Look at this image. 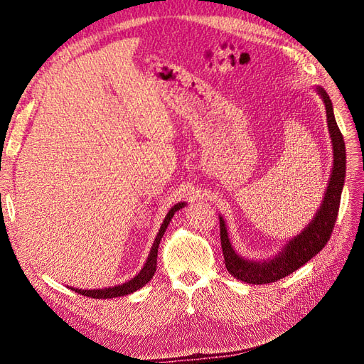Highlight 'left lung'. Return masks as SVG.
Wrapping results in <instances>:
<instances>
[{
	"instance_id": "obj_1",
	"label": "left lung",
	"mask_w": 364,
	"mask_h": 364,
	"mask_svg": "<svg viewBox=\"0 0 364 364\" xmlns=\"http://www.w3.org/2000/svg\"><path fill=\"white\" fill-rule=\"evenodd\" d=\"M316 92L321 95L322 102L325 103L326 123L329 136H331L334 159L323 200L311 222L308 223L296 237L290 238L277 255L261 261H253L243 258L234 250L232 243H230L229 240L225 218L222 215H218L220 240H222L226 269L234 278L243 282L262 285L269 282H277L285 277H289L290 273L302 267L305 262H308L314 255H317L328 243L329 237H331L338 214L341 191H343L345 185L346 149L343 135H341V132L336 123L331 98H329V95L322 86H316Z\"/></svg>"
}]
</instances>
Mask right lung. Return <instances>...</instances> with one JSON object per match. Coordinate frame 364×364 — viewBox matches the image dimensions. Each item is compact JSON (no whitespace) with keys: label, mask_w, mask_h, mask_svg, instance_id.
<instances>
[{"label":"right lung","mask_w":364,"mask_h":364,"mask_svg":"<svg viewBox=\"0 0 364 364\" xmlns=\"http://www.w3.org/2000/svg\"><path fill=\"white\" fill-rule=\"evenodd\" d=\"M185 205H186V202L176 203L167 213V215H165L164 222L159 228V232L156 234L155 241H153V246L150 249V253H149V257L144 262V266H142V269L138 272L136 277H134L130 281H126L124 284H118V285H114V287H106V289H94V290H82V289H74V287H70V289L74 290L75 293H80L83 296L92 297V299H111V297L126 296V294H130V293H134V291L144 287V285L153 278V274H155V272H156L158 247H159V243H161V238L164 237L165 229L168 228L174 213L179 211V209H182Z\"/></svg>","instance_id":"add662e5"}]
</instances>
